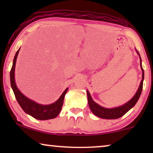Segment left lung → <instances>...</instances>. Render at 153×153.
<instances>
[{
    "label": "left lung",
    "mask_w": 153,
    "mask_h": 153,
    "mask_svg": "<svg viewBox=\"0 0 153 153\" xmlns=\"http://www.w3.org/2000/svg\"><path fill=\"white\" fill-rule=\"evenodd\" d=\"M136 51H137V49H136ZM137 53L139 54L140 57L139 53L137 51ZM140 65H141V70H142V80L141 81V83H140L139 89H138V91L137 93H136L134 96V97L131 98L129 101L127 102V103L123 104V106H118V107H116V108H107L102 107V106H100L99 104H97L96 102L93 101L91 96V94H90L89 92L87 91L88 102L89 107L91 108V111L93 112L95 116L104 119H117V118H120V117H122L123 116H124L127 111H129L131 108L134 107V106L135 105L138 100H139L140 95H141V94L142 89H143L144 71H143V68H142L141 57H140Z\"/></svg>",
    "instance_id": "8db88e82"
}]
</instances>
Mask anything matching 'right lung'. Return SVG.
Segmentation results:
<instances>
[{
	"label": "right lung",
	"mask_w": 153,
	"mask_h": 153,
	"mask_svg": "<svg viewBox=\"0 0 153 153\" xmlns=\"http://www.w3.org/2000/svg\"><path fill=\"white\" fill-rule=\"evenodd\" d=\"M19 50L20 49H19L14 56L13 64H12L11 71H10V83H11L12 88L13 90L18 103L19 104L20 106L24 111V112L37 120H44L55 118L61 111L65 95L68 91V88H67L65 91L62 93L57 101L53 104H49V105H42V104H38L24 96L16 87L15 79H14V70H15L16 58H17Z\"/></svg>",
	"instance_id": "right-lung-1"
}]
</instances>
